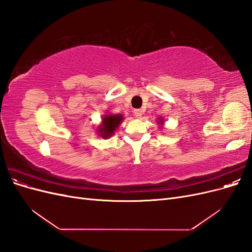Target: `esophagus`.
I'll return each instance as SVG.
<instances>
[{"instance_id": "esophagus-1", "label": "esophagus", "mask_w": 252, "mask_h": 252, "mask_svg": "<svg viewBox=\"0 0 252 252\" xmlns=\"http://www.w3.org/2000/svg\"><path fill=\"white\" fill-rule=\"evenodd\" d=\"M133 113L136 118H141L143 116V110L142 109H134Z\"/></svg>"}]
</instances>
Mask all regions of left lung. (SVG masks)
<instances>
[{
  "mask_svg": "<svg viewBox=\"0 0 252 252\" xmlns=\"http://www.w3.org/2000/svg\"><path fill=\"white\" fill-rule=\"evenodd\" d=\"M158 122V124H161V125H163V123H164V121H163V119H162V118H159Z\"/></svg>",
  "mask_w": 252,
  "mask_h": 252,
  "instance_id": "1",
  "label": "left lung"
}]
</instances>
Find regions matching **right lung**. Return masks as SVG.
I'll use <instances>...</instances> for the list:
<instances>
[{
    "label": "right lung",
    "mask_w": 252,
    "mask_h": 252,
    "mask_svg": "<svg viewBox=\"0 0 252 252\" xmlns=\"http://www.w3.org/2000/svg\"><path fill=\"white\" fill-rule=\"evenodd\" d=\"M123 120L122 114H105L102 118V124L98 126L97 132L103 139H108L116 131Z\"/></svg>",
    "instance_id": "1"
}]
</instances>
